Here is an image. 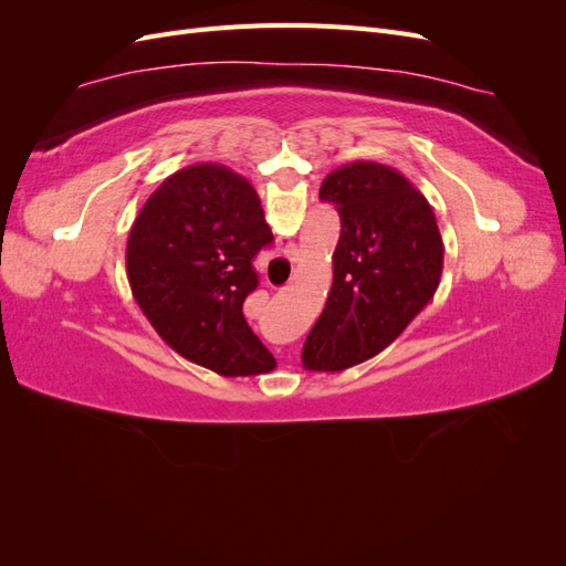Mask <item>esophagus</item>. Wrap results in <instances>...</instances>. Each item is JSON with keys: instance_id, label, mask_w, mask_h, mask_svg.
Returning a JSON list of instances; mask_svg holds the SVG:
<instances>
[{"instance_id": "1", "label": "esophagus", "mask_w": 566, "mask_h": 566, "mask_svg": "<svg viewBox=\"0 0 566 566\" xmlns=\"http://www.w3.org/2000/svg\"><path fill=\"white\" fill-rule=\"evenodd\" d=\"M285 252H287V256H290V260H293V262H295V254H297V248H295V243H290Z\"/></svg>"}]
</instances>
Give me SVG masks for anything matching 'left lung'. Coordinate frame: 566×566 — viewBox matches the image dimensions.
<instances>
[{
  "mask_svg": "<svg viewBox=\"0 0 566 566\" xmlns=\"http://www.w3.org/2000/svg\"><path fill=\"white\" fill-rule=\"evenodd\" d=\"M339 214L333 287L304 342L302 364L339 373L397 339L434 297L443 243L430 202L394 167L358 160L323 179Z\"/></svg>",
  "mask_w": 566,
  "mask_h": 566,
  "instance_id": "1",
  "label": "left lung"
}]
</instances>
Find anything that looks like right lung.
Here are the masks:
<instances>
[{
	"label": "right lung",
	"instance_id": "right-lung-1",
	"mask_svg": "<svg viewBox=\"0 0 566 566\" xmlns=\"http://www.w3.org/2000/svg\"><path fill=\"white\" fill-rule=\"evenodd\" d=\"M273 241L252 184L217 163L167 177L136 214L127 279L156 333L224 378L260 375L276 358L252 333L243 302L260 283L252 260Z\"/></svg>",
	"mask_w": 566,
	"mask_h": 566
}]
</instances>
